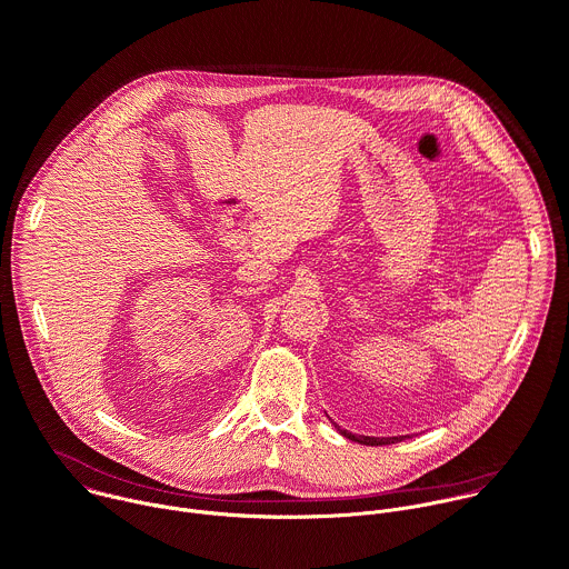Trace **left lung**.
Masks as SVG:
<instances>
[{
	"instance_id": "1",
	"label": "left lung",
	"mask_w": 569,
	"mask_h": 569,
	"mask_svg": "<svg viewBox=\"0 0 569 569\" xmlns=\"http://www.w3.org/2000/svg\"><path fill=\"white\" fill-rule=\"evenodd\" d=\"M337 427V425H335ZM337 431L343 436V438H348V440H352V442H359V445H368V447H380V445H396V442H402L407 436H400V438H370V436H355V433H348V431H343V429H339L337 427Z\"/></svg>"
}]
</instances>
